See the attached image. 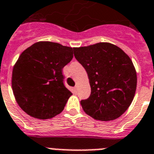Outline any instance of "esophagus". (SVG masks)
Returning <instances> with one entry per match:
<instances>
[{"mask_svg":"<svg viewBox=\"0 0 154 154\" xmlns=\"http://www.w3.org/2000/svg\"><path fill=\"white\" fill-rule=\"evenodd\" d=\"M73 91H74V93H76L77 92V86H75V87H73Z\"/></svg>","mask_w":154,"mask_h":154,"instance_id":"34e87169","label":"esophagus"}]
</instances>
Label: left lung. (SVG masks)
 I'll list each match as a JSON object with an SVG mask.
<instances>
[{"mask_svg":"<svg viewBox=\"0 0 154 154\" xmlns=\"http://www.w3.org/2000/svg\"><path fill=\"white\" fill-rule=\"evenodd\" d=\"M74 55L87 72L91 94L81 100L83 111L96 120L112 121L125 112L137 85L136 68L120 47L98 43L75 47Z\"/></svg>","mask_w":154,"mask_h":154,"instance_id":"left-lung-1","label":"left lung"}]
</instances>
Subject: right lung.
<instances>
[{"instance_id":"obj_1","label":"right lung","mask_w":154,"mask_h":154,"mask_svg":"<svg viewBox=\"0 0 154 154\" xmlns=\"http://www.w3.org/2000/svg\"><path fill=\"white\" fill-rule=\"evenodd\" d=\"M73 57V48L50 41L35 43L14 64L11 86L15 100L32 118L49 119L64 110L72 95L64 85L62 69Z\"/></svg>"}]
</instances>
